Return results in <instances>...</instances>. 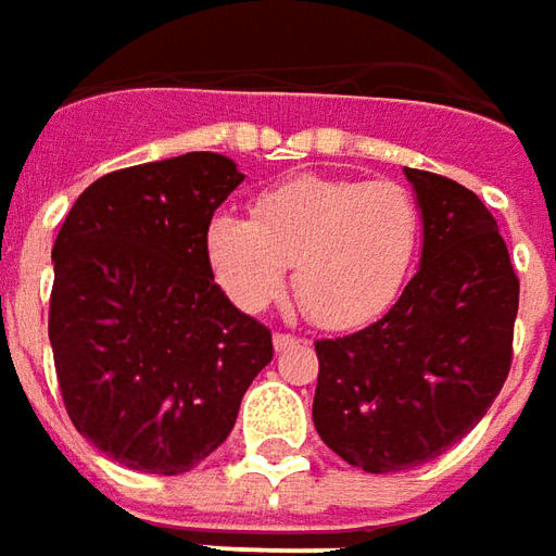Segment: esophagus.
<instances>
[{"mask_svg":"<svg viewBox=\"0 0 556 556\" xmlns=\"http://www.w3.org/2000/svg\"><path fill=\"white\" fill-rule=\"evenodd\" d=\"M271 341H275V350H278V353H285V350L302 344V338H296V334H287V332H275Z\"/></svg>","mask_w":556,"mask_h":556,"instance_id":"1","label":"esophagus"}]
</instances>
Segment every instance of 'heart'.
<instances>
[{
    "label": "heart",
    "instance_id": "heart-1",
    "mask_svg": "<svg viewBox=\"0 0 556 556\" xmlns=\"http://www.w3.org/2000/svg\"><path fill=\"white\" fill-rule=\"evenodd\" d=\"M422 242V208L392 179L299 176L260 194L251 222L212 218L206 254L239 308L260 311L287 285L311 320L348 329L383 314L407 285Z\"/></svg>",
    "mask_w": 556,
    "mask_h": 556
}]
</instances>
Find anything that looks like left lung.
<instances>
[{
  "instance_id": "obj_1",
  "label": "left lung",
  "mask_w": 556,
  "mask_h": 556,
  "mask_svg": "<svg viewBox=\"0 0 556 556\" xmlns=\"http://www.w3.org/2000/svg\"><path fill=\"white\" fill-rule=\"evenodd\" d=\"M422 263L371 326L314 344V428L365 473H397L470 434L511 368L518 275L494 215L464 185L407 167Z\"/></svg>"
}]
</instances>
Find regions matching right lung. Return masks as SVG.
Returning a JSON list of instances; mask_svg holds the SVG:
<instances>
[{"label":"right lung","instance_id":"obj_1","mask_svg":"<svg viewBox=\"0 0 556 556\" xmlns=\"http://www.w3.org/2000/svg\"><path fill=\"white\" fill-rule=\"evenodd\" d=\"M245 176L218 152L92 182L53 245L50 348L71 422L140 473L197 467L233 431L271 332L215 285L206 233Z\"/></svg>","mask_w":556,"mask_h":556}]
</instances>
